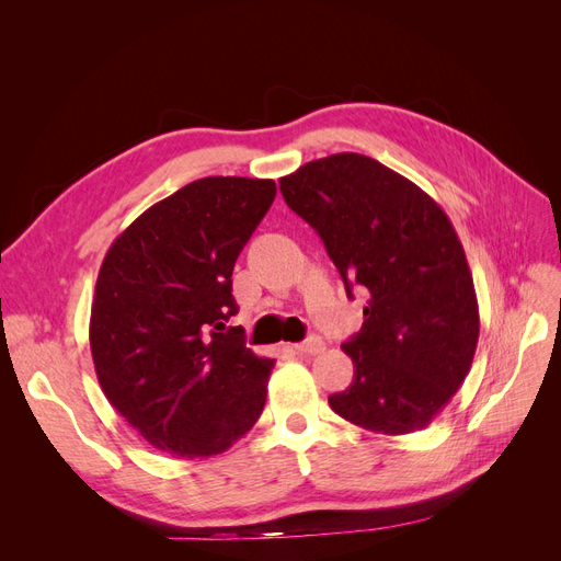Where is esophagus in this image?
Segmentation results:
<instances>
[{
    "instance_id": "1",
    "label": "esophagus",
    "mask_w": 561,
    "mask_h": 561,
    "mask_svg": "<svg viewBox=\"0 0 561 561\" xmlns=\"http://www.w3.org/2000/svg\"><path fill=\"white\" fill-rule=\"evenodd\" d=\"M322 348H325V344H322L320 336H309L307 342L295 344V351L301 355H318V353H322Z\"/></svg>"
}]
</instances>
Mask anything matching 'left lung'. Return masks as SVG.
Masks as SVG:
<instances>
[{"mask_svg":"<svg viewBox=\"0 0 561 561\" xmlns=\"http://www.w3.org/2000/svg\"><path fill=\"white\" fill-rule=\"evenodd\" d=\"M278 184L325 243L346 295H369L363 330L342 346L353 383L330 407L371 433L426 428L468 377L480 336L449 217L414 182L353 151L304 163Z\"/></svg>","mask_w":561,"mask_h":561,"instance_id":"obj_1","label":"left lung"}]
</instances>
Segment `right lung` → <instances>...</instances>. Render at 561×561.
Returning <instances> with one entry per match:
<instances>
[{
    "label": "right lung",
    "mask_w": 561,
    "mask_h": 561,
    "mask_svg": "<svg viewBox=\"0 0 561 561\" xmlns=\"http://www.w3.org/2000/svg\"><path fill=\"white\" fill-rule=\"evenodd\" d=\"M274 198V180L203 178L147 208L105 254L89 328L95 375L151 447L222 454L264 410L274 360L225 322L233 264Z\"/></svg>",
    "instance_id": "1"
}]
</instances>
